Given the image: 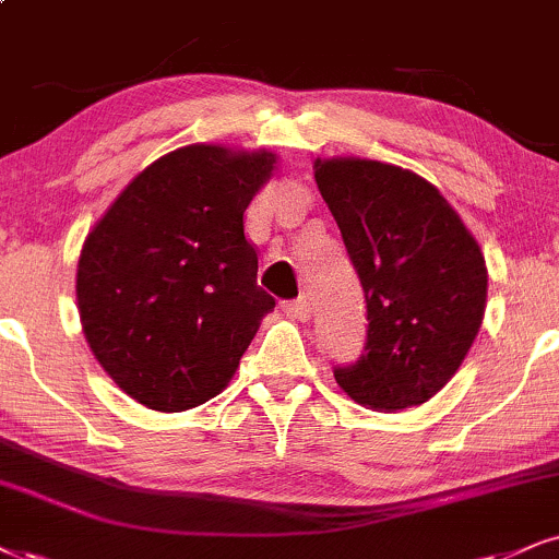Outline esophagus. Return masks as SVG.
Masks as SVG:
<instances>
[{
  "instance_id": "esophagus-1",
  "label": "esophagus",
  "mask_w": 559,
  "mask_h": 559,
  "mask_svg": "<svg viewBox=\"0 0 559 559\" xmlns=\"http://www.w3.org/2000/svg\"><path fill=\"white\" fill-rule=\"evenodd\" d=\"M282 311H285L290 319H298V321H308L311 319V302L306 298H298V300H285L282 302Z\"/></svg>"
}]
</instances>
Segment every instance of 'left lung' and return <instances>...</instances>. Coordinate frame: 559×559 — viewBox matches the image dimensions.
Instances as JSON below:
<instances>
[{
  "instance_id": "left-lung-1",
  "label": "left lung",
  "mask_w": 559,
  "mask_h": 559,
  "mask_svg": "<svg viewBox=\"0 0 559 559\" xmlns=\"http://www.w3.org/2000/svg\"><path fill=\"white\" fill-rule=\"evenodd\" d=\"M368 306V340L334 365L344 394L378 412L419 406L451 381L481 326L487 266L477 240L425 178L378 160H316Z\"/></svg>"
}]
</instances>
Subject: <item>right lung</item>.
<instances>
[{
	"label": "right lung",
	"mask_w": 559,
	"mask_h": 559,
	"mask_svg": "<svg viewBox=\"0 0 559 559\" xmlns=\"http://www.w3.org/2000/svg\"><path fill=\"white\" fill-rule=\"evenodd\" d=\"M272 168V153L176 150L121 191L82 246L87 344L147 409L183 412L217 396L274 308L243 233Z\"/></svg>",
	"instance_id": "1"
}]
</instances>
